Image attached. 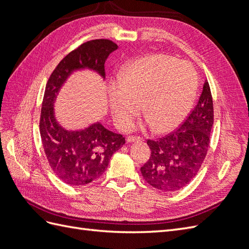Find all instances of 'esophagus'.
<instances>
[{
  "mask_svg": "<svg viewBox=\"0 0 249 249\" xmlns=\"http://www.w3.org/2000/svg\"><path fill=\"white\" fill-rule=\"evenodd\" d=\"M134 141H142L141 137H137V136H129L126 138V142H134Z\"/></svg>",
  "mask_w": 249,
  "mask_h": 249,
  "instance_id": "1",
  "label": "esophagus"
}]
</instances>
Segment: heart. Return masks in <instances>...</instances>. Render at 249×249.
Listing matches in <instances>:
<instances>
[{"instance_id": "b5f03b06", "label": "heart", "mask_w": 249, "mask_h": 249, "mask_svg": "<svg viewBox=\"0 0 249 249\" xmlns=\"http://www.w3.org/2000/svg\"><path fill=\"white\" fill-rule=\"evenodd\" d=\"M197 88V72L190 63L167 55H149L131 63L110 86L108 105L122 129L131 124L143 104L154 130L166 132L185 119Z\"/></svg>"}]
</instances>
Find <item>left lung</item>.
Returning <instances> with one entry per match:
<instances>
[{"mask_svg": "<svg viewBox=\"0 0 249 249\" xmlns=\"http://www.w3.org/2000/svg\"><path fill=\"white\" fill-rule=\"evenodd\" d=\"M213 123V100L206 82L197 105L178 129L158 140H147L152 154L140 168L143 178L163 192L187 186L207 156Z\"/></svg>", "mask_w": 249, "mask_h": 249, "instance_id": "left-lung-1", "label": "left lung"}]
</instances>
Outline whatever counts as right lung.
I'll use <instances>...</instances> for the list:
<instances>
[{
  "label": "right lung",
  "instance_id": "obj_1",
  "mask_svg": "<svg viewBox=\"0 0 249 249\" xmlns=\"http://www.w3.org/2000/svg\"><path fill=\"white\" fill-rule=\"evenodd\" d=\"M117 48L109 39L83 43L59 62L47 83L39 123L42 145L53 171L71 186H84L99 178L112 155L122 148L125 140L122 134L107 130L100 123L80 131L65 130L55 117L56 97L76 71L91 70L105 79V62Z\"/></svg>",
  "mask_w": 249,
  "mask_h": 249
}]
</instances>
